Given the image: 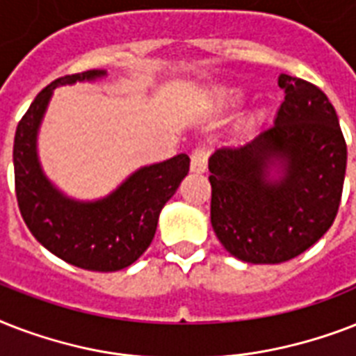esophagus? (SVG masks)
Returning a JSON list of instances; mask_svg holds the SVG:
<instances>
[{"label":"esophagus","instance_id":"1","mask_svg":"<svg viewBox=\"0 0 356 356\" xmlns=\"http://www.w3.org/2000/svg\"><path fill=\"white\" fill-rule=\"evenodd\" d=\"M207 159H209V151L207 147L200 145L192 151V156H190V170L194 173H203L207 170Z\"/></svg>","mask_w":356,"mask_h":356}]
</instances>
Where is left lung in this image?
Segmentation results:
<instances>
[{
	"label": "left lung",
	"mask_w": 356,
	"mask_h": 356,
	"mask_svg": "<svg viewBox=\"0 0 356 356\" xmlns=\"http://www.w3.org/2000/svg\"><path fill=\"white\" fill-rule=\"evenodd\" d=\"M279 86L284 102L275 123L209 159L212 229L229 253L251 264L286 262L329 231L348 164L337 111L323 90L286 74Z\"/></svg>",
	"instance_id": "obj_1"
}]
</instances>
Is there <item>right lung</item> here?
Wrapping results in <instances>:
<instances>
[{"instance_id":"obj_1","label":"right lung","mask_w":356,"mask_h":356,"mask_svg":"<svg viewBox=\"0 0 356 356\" xmlns=\"http://www.w3.org/2000/svg\"><path fill=\"white\" fill-rule=\"evenodd\" d=\"M103 75L105 70L64 75L35 97L14 134V184L25 225L47 251L83 270L118 271L149 248L159 214L186 177L190 159L181 153L140 168L103 200L75 201L58 192L36 155V136L47 103L57 86Z\"/></svg>"}]
</instances>
